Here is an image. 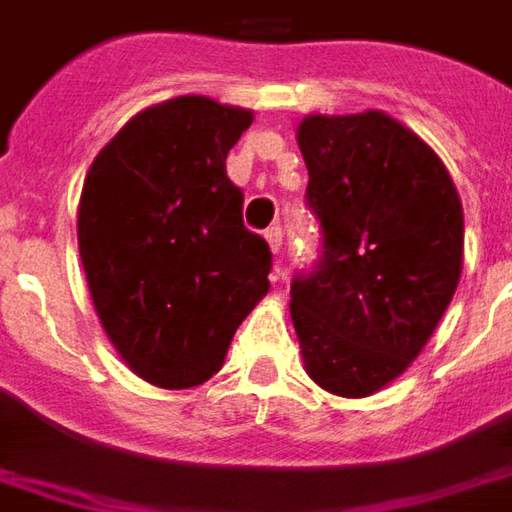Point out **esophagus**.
I'll list each match as a JSON object with an SVG mask.
<instances>
[{"instance_id": "esophagus-1", "label": "esophagus", "mask_w": 512, "mask_h": 512, "mask_svg": "<svg viewBox=\"0 0 512 512\" xmlns=\"http://www.w3.org/2000/svg\"><path fill=\"white\" fill-rule=\"evenodd\" d=\"M266 241L271 246V252L277 257V274H282V263H280V255H282V227H271L266 232Z\"/></svg>"}]
</instances>
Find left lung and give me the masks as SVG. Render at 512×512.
<instances>
[{
    "label": "left lung",
    "mask_w": 512,
    "mask_h": 512,
    "mask_svg": "<svg viewBox=\"0 0 512 512\" xmlns=\"http://www.w3.org/2000/svg\"><path fill=\"white\" fill-rule=\"evenodd\" d=\"M321 266L291 285L305 371L363 399L421 355L463 271V205L443 160L382 110L296 127Z\"/></svg>",
    "instance_id": "8db88e82"
}]
</instances>
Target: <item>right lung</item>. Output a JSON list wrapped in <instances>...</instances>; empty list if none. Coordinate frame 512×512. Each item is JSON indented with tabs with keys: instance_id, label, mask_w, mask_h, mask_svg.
<instances>
[{
	"instance_id": "add662e5",
	"label": "right lung",
	"mask_w": 512,
	"mask_h": 512,
	"mask_svg": "<svg viewBox=\"0 0 512 512\" xmlns=\"http://www.w3.org/2000/svg\"><path fill=\"white\" fill-rule=\"evenodd\" d=\"M255 113L188 94L135 113L94 157L77 244L102 330L157 388H194L221 366L268 293V244L244 227L227 152Z\"/></svg>"
}]
</instances>
